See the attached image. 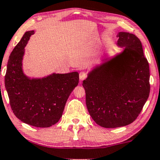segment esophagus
Returning <instances> with one entry per match:
<instances>
[{
	"instance_id": "34e87169",
	"label": "esophagus",
	"mask_w": 160,
	"mask_h": 160,
	"mask_svg": "<svg viewBox=\"0 0 160 160\" xmlns=\"http://www.w3.org/2000/svg\"><path fill=\"white\" fill-rule=\"evenodd\" d=\"M79 77H80V80H83L87 78V74L85 73V72H81L80 73V75H79Z\"/></svg>"
}]
</instances>
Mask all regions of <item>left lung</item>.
Returning a JSON list of instances; mask_svg holds the SVG:
<instances>
[{
    "label": "left lung",
    "mask_w": 160,
    "mask_h": 160,
    "mask_svg": "<svg viewBox=\"0 0 160 160\" xmlns=\"http://www.w3.org/2000/svg\"><path fill=\"white\" fill-rule=\"evenodd\" d=\"M117 37L118 46L125 47L122 52L94 68L82 82L90 115L106 128L136 120L150 92L149 67L141 40L129 32Z\"/></svg>",
    "instance_id": "obj_1"
}]
</instances>
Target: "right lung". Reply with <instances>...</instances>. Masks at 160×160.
<instances>
[{"label":"right lung","mask_w":160,"mask_h":160,"mask_svg":"<svg viewBox=\"0 0 160 160\" xmlns=\"http://www.w3.org/2000/svg\"><path fill=\"white\" fill-rule=\"evenodd\" d=\"M34 31L23 35L8 58L5 86L11 107L18 119L38 128H48L62 118L69 95L79 82L78 72L55 74L42 78H30L22 71L26 46Z\"/></svg>","instance_id":"add662e5"}]
</instances>
